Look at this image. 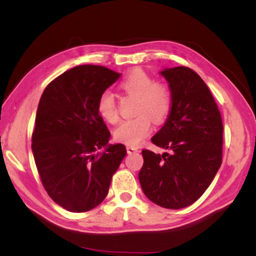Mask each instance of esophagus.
I'll use <instances>...</instances> for the list:
<instances>
[{"label":"esophagus","mask_w":256,"mask_h":256,"mask_svg":"<svg viewBox=\"0 0 256 256\" xmlns=\"http://www.w3.org/2000/svg\"><path fill=\"white\" fill-rule=\"evenodd\" d=\"M138 152V149L135 148V146H127V152L128 154H132V152Z\"/></svg>","instance_id":"esophagus-1"}]
</instances>
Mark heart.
I'll use <instances>...</instances> for the list:
<instances>
[{
	"mask_svg": "<svg viewBox=\"0 0 256 256\" xmlns=\"http://www.w3.org/2000/svg\"><path fill=\"white\" fill-rule=\"evenodd\" d=\"M128 96L136 98L135 118L121 122L114 132L116 141L127 146L141 144L152 132V121L162 124L169 116L172 107V92L166 82L155 79L142 70H135L120 82ZM98 112L104 121L115 124L118 120L115 96L110 90L101 93L98 100Z\"/></svg>",
	"mask_w": 256,
	"mask_h": 256,
	"instance_id": "heart-1",
	"label": "heart"
}]
</instances>
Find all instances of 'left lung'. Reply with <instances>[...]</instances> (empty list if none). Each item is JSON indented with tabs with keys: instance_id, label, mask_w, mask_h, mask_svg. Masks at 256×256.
I'll use <instances>...</instances> for the list:
<instances>
[{
	"instance_id": "8db88e82",
	"label": "left lung",
	"mask_w": 256,
	"mask_h": 256,
	"mask_svg": "<svg viewBox=\"0 0 256 256\" xmlns=\"http://www.w3.org/2000/svg\"><path fill=\"white\" fill-rule=\"evenodd\" d=\"M162 76L172 92V107L152 142L170 152L142 150L138 180L152 202L178 210L197 202L218 172L224 127L214 98L194 70L178 66Z\"/></svg>"
}]
</instances>
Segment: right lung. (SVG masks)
<instances>
[{
  "label": "right lung",
  "instance_id": "1",
  "mask_svg": "<svg viewBox=\"0 0 256 256\" xmlns=\"http://www.w3.org/2000/svg\"><path fill=\"white\" fill-rule=\"evenodd\" d=\"M120 74L99 65H79L46 86L32 132L34 163L42 184L56 204L87 212L104 202L126 156L124 144H110V132L98 100ZM106 146L104 153L98 148Z\"/></svg>",
  "mask_w": 256,
  "mask_h": 256
}]
</instances>
